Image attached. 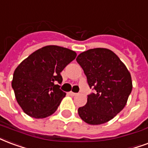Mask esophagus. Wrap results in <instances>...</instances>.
<instances>
[{
  "label": "esophagus",
  "instance_id": "obj_1",
  "mask_svg": "<svg viewBox=\"0 0 148 148\" xmlns=\"http://www.w3.org/2000/svg\"><path fill=\"white\" fill-rule=\"evenodd\" d=\"M69 94H70L71 96H76V95H77V93H75V92H69Z\"/></svg>",
  "mask_w": 148,
  "mask_h": 148
}]
</instances>
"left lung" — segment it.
I'll use <instances>...</instances> for the list:
<instances>
[{
	"mask_svg": "<svg viewBox=\"0 0 148 148\" xmlns=\"http://www.w3.org/2000/svg\"><path fill=\"white\" fill-rule=\"evenodd\" d=\"M90 88L87 103L78 108V114L89 125L108 122L126 105L132 88L130 71L111 50L96 48L77 56Z\"/></svg>",
	"mask_w": 148,
	"mask_h": 148,
	"instance_id": "obj_1",
	"label": "left lung"
}]
</instances>
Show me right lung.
<instances>
[{
  "label": "right lung",
  "mask_w": 148,
  "mask_h": 148,
  "mask_svg": "<svg viewBox=\"0 0 148 148\" xmlns=\"http://www.w3.org/2000/svg\"><path fill=\"white\" fill-rule=\"evenodd\" d=\"M71 49L48 45L25 59L13 74L16 99L27 115L44 119L52 115L66 93L60 88L63 69L76 58Z\"/></svg>",
  "instance_id": "right-lung-1"
}]
</instances>
